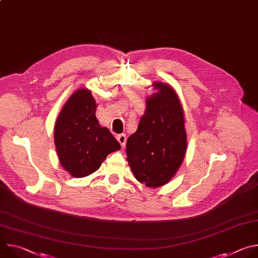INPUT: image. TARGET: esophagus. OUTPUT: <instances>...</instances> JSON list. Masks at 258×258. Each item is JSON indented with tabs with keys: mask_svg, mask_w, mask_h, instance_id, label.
Masks as SVG:
<instances>
[{
	"mask_svg": "<svg viewBox=\"0 0 258 258\" xmlns=\"http://www.w3.org/2000/svg\"><path fill=\"white\" fill-rule=\"evenodd\" d=\"M116 139H117V141L120 143L121 147H124V146H125V143H126V136H125L124 134L118 135V136L116 137Z\"/></svg>",
	"mask_w": 258,
	"mask_h": 258,
	"instance_id": "esophagus-1",
	"label": "esophagus"
}]
</instances>
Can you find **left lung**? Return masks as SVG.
Returning a JSON list of instances; mask_svg holds the SVG:
<instances>
[{
	"label": "left lung",
	"mask_w": 258,
	"mask_h": 258,
	"mask_svg": "<svg viewBox=\"0 0 258 258\" xmlns=\"http://www.w3.org/2000/svg\"><path fill=\"white\" fill-rule=\"evenodd\" d=\"M157 90L146 99L138 130L126 142V160L137 180L149 188L167 183L180 167L187 152L182 106L174 89L154 82Z\"/></svg>",
	"instance_id": "8db88e82"
}]
</instances>
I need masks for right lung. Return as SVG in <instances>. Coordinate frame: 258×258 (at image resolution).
<instances>
[{
    "instance_id": "1",
    "label": "right lung",
    "mask_w": 258,
    "mask_h": 258,
    "mask_svg": "<svg viewBox=\"0 0 258 258\" xmlns=\"http://www.w3.org/2000/svg\"><path fill=\"white\" fill-rule=\"evenodd\" d=\"M97 103L92 92L83 88L65 102L55 124L54 142L62 167L75 177L98 170L107 155L121 146L96 117Z\"/></svg>"
}]
</instances>
